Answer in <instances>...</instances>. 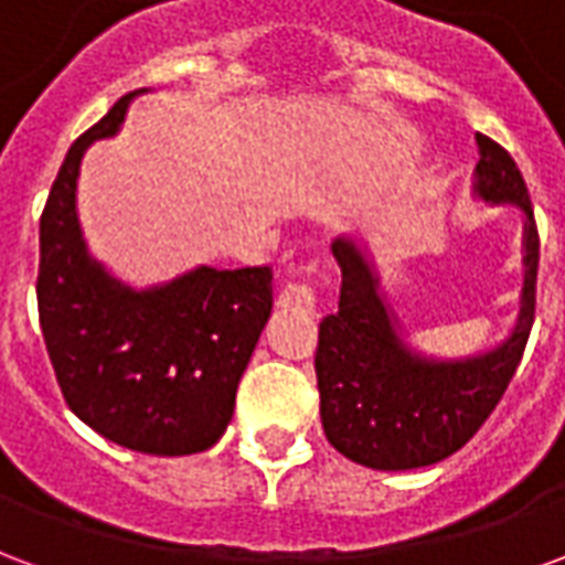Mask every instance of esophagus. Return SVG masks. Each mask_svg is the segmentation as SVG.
Here are the masks:
<instances>
[{
  "label": "esophagus",
  "instance_id": "obj_1",
  "mask_svg": "<svg viewBox=\"0 0 565 565\" xmlns=\"http://www.w3.org/2000/svg\"><path fill=\"white\" fill-rule=\"evenodd\" d=\"M278 306L284 311H299V315H311L318 306V296L311 290V284L306 278H294V281L284 284L281 296H278Z\"/></svg>",
  "mask_w": 565,
  "mask_h": 565
}]
</instances>
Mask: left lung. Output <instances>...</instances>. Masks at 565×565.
Returning a JSON list of instances; mask_svg holds the SVG:
<instances>
[{"label": "left lung", "instance_id": "left-lung-1", "mask_svg": "<svg viewBox=\"0 0 565 565\" xmlns=\"http://www.w3.org/2000/svg\"><path fill=\"white\" fill-rule=\"evenodd\" d=\"M481 160L475 193L523 211V296L518 327L505 342L469 360H426L408 351L393 327L379 275L351 238L332 242L342 269L339 311L318 332L320 420L330 445L348 460L403 472L433 466L460 450L509 391L535 320L539 230L518 162L502 145L475 136Z\"/></svg>", "mask_w": 565, "mask_h": 565}]
</instances>
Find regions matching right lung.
<instances>
[{"mask_svg":"<svg viewBox=\"0 0 565 565\" xmlns=\"http://www.w3.org/2000/svg\"><path fill=\"white\" fill-rule=\"evenodd\" d=\"M141 93V90H136ZM136 93L68 148L39 223V320L63 399L99 436L153 457L209 450L271 315V269H199L150 290L111 278L81 238L84 150L115 136Z\"/></svg>","mask_w":565,"mask_h":565,"instance_id":"right-lung-1","label":"right lung"}]
</instances>
